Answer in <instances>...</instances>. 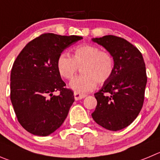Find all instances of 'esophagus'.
Here are the masks:
<instances>
[{
  "label": "esophagus",
  "mask_w": 160,
  "mask_h": 160,
  "mask_svg": "<svg viewBox=\"0 0 160 160\" xmlns=\"http://www.w3.org/2000/svg\"><path fill=\"white\" fill-rule=\"evenodd\" d=\"M86 96H87V95H85V94H80L76 92H74V98H75L76 100H80V99L85 98Z\"/></svg>",
  "instance_id": "obj_1"
}]
</instances>
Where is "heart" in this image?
I'll return each mask as SVG.
<instances>
[{"instance_id": "obj_1", "label": "heart", "mask_w": 160, "mask_h": 160, "mask_svg": "<svg viewBox=\"0 0 160 160\" xmlns=\"http://www.w3.org/2000/svg\"><path fill=\"white\" fill-rule=\"evenodd\" d=\"M79 68H81L83 74L72 79L69 87L78 93H87L95 88L97 83H103L111 77L114 69V59L110 53L94 45L77 46L72 58L65 53L58 56L57 69L60 77L65 80H71Z\"/></svg>"}]
</instances>
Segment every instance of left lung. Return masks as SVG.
Returning a JSON list of instances; mask_svg holds the SVG:
<instances>
[{
  "label": "left lung",
  "mask_w": 160,
  "mask_h": 160,
  "mask_svg": "<svg viewBox=\"0 0 160 160\" xmlns=\"http://www.w3.org/2000/svg\"><path fill=\"white\" fill-rule=\"evenodd\" d=\"M110 53L114 72L95 93L97 106L92 114L97 124L111 131L127 127L143 107L147 75L140 50L127 40L114 35L92 38Z\"/></svg>",
  "instance_id": "obj_1"
}]
</instances>
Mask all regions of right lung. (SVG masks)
Wrapping results in <instances>:
<instances>
[{"instance_id":"add662e5","label":"right lung","mask_w":160,"mask_h":160,"mask_svg":"<svg viewBox=\"0 0 160 160\" xmlns=\"http://www.w3.org/2000/svg\"><path fill=\"white\" fill-rule=\"evenodd\" d=\"M82 37L45 33L24 46L11 71L10 98L18 122L28 132L46 137L63 124L74 102L57 69L64 50ZM59 95L54 96L53 92Z\"/></svg>"}]
</instances>
